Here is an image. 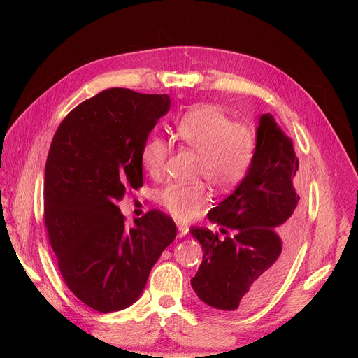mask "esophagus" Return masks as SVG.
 <instances>
[{"label": "esophagus", "mask_w": 358, "mask_h": 358, "mask_svg": "<svg viewBox=\"0 0 358 358\" xmlns=\"http://www.w3.org/2000/svg\"><path fill=\"white\" fill-rule=\"evenodd\" d=\"M187 234H189V227H185V224H178V238H184Z\"/></svg>", "instance_id": "esophagus-1"}]
</instances>
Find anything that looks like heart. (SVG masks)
Segmentation results:
<instances>
[{
    "mask_svg": "<svg viewBox=\"0 0 358 358\" xmlns=\"http://www.w3.org/2000/svg\"><path fill=\"white\" fill-rule=\"evenodd\" d=\"M176 136L199 155V177L216 190L228 192L248 174L252 165L257 136L254 130L231 122L216 106L203 104L190 108L176 124ZM169 146L158 135L149 136L141 150V162L146 173H161ZM210 196L203 184H169L158 193V203L178 222L197 219Z\"/></svg>",
    "mask_w": 358,
    "mask_h": 358,
    "instance_id": "1",
    "label": "heart"
}]
</instances>
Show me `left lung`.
Returning a JSON list of instances; mask_svg holds the SVG:
<instances>
[{
  "instance_id": "1",
  "label": "left lung",
  "mask_w": 358,
  "mask_h": 358,
  "mask_svg": "<svg viewBox=\"0 0 358 358\" xmlns=\"http://www.w3.org/2000/svg\"><path fill=\"white\" fill-rule=\"evenodd\" d=\"M257 150L236 189L208 217L220 232L192 228L203 261L192 278L201 302L219 310L257 308L285 278L303 220L297 192L299 159L292 138L266 113L255 129Z\"/></svg>"
}]
</instances>
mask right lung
<instances>
[{"label": "right lung", "mask_w": 358, "mask_h": 358, "mask_svg": "<svg viewBox=\"0 0 358 358\" xmlns=\"http://www.w3.org/2000/svg\"><path fill=\"white\" fill-rule=\"evenodd\" d=\"M171 100L110 88L75 107L53 136L45 166V223L66 286L87 306L117 312L141 297L177 236L152 210L127 228L117 203L143 184L141 150Z\"/></svg>", "instance_id": "right-lung-1"}]
</instances>
